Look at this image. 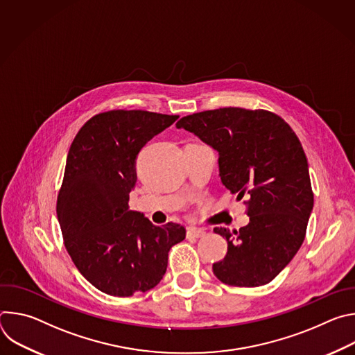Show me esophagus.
<instances>
[{"mask_svg": "<svg viewBox=\"0 0 355 355\" xmlns=\"http://www.w3.org/2000/svg\"><path fill=\"white\" fill-rule=\"evenodd\" d=\"M205 234V230L204 229H196V227H188L187 230V237H202Z\"/></svg>", "mask_w": 355, "mask_h": 355, "instance_id": "obj_1", "label": "esophagus"}]
</instances>
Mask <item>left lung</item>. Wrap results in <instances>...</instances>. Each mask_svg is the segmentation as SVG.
Returning a JSON list of instances; mask_svg holds the SVG:
<instances>
[{
	"label": "left lung",
	"instance_id": "left-lung-1",
	"mask_svg": "<svg viewBox=\"0 0 355 355\" xmlns=\"http://www.w3.org/2000/svg\"><path fill=\"white\" fill-rule=\"evenodd\" d=\"M175 126L216 150L222 184L237 200L248 198L247 226L239 232L214 229L227 241L214 274L233 286L271 282L305 240L313 209L309 164L297 136L282 118L264 110L198 112Z\"/></svg>",
	"mask_w": 355,
	"mask_h": 355
}]
</instances>
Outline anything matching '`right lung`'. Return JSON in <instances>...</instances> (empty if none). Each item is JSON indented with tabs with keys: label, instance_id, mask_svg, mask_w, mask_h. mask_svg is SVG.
<instances>
[{
	"label": "right lung",
	"instance_id": "right-lung-1",
	"mask_svg": "<svg viewBox=\"0 0 355 355\" xmlns=\"http://www.w3.org/2000/svg\"><path fill=\"white\" fill-rule=\"evenodd\" d=\"M177 119L110 111L91 118L70 146L58 219L73 263L101 292L130 296L155 288L166 274L171 245L185 239L184 226H155L129 209L139 151Z\"/></svg>",
	"mask_w": 355,
	"mask_h": 355
}]
</instances>
